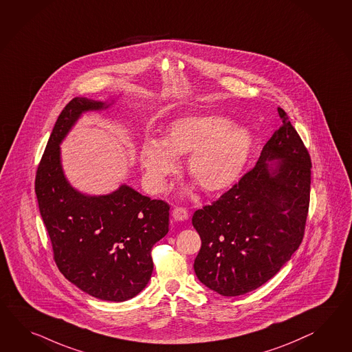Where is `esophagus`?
Returning <instances> with one entry per match:
<instances>
[{"instance_id": "obj_1", "label": "esophagus", "mask_w": 352, "mask_h": 352, "mask_svg": "<svg viewBox=\"0 0 352 352\" xmlns=\"http://www.w3.org/2000/svg\"><path fill=\"white\" fill-rule=\"evenodd\" d=\"M173 219L177 221H184L188 219V211L183 207H175L172 212Z\"/></svg>"}]
</instances>
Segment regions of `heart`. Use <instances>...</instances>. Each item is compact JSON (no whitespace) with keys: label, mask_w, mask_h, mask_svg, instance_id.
<instances>
[{"label":"heart","mask_w":352,"mask_h":352,"mask_svg":"<svg viewBox=\"0 0 352 352\" xmlns=\"http://www.w3.org/2000/svg\"><path fill=\"white\" fill-rule=\"evenodd\" d=\"M252 148L249 129L217 114H188L173 120L163 140L147 138L140 164L154 192L165 188L178 165L177 156L188 154L187 169L207 192H219L238 179Z\"/></svg>","instance_id":"1"}]
</instances>
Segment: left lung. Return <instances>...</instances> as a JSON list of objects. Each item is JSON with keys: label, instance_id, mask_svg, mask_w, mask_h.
<instances>
[{"label": "left lung", "instance_id": "1", "mask_svg": "<svg viewBox=\"0 0 352 352\" xmlns=\"http://www.w3.org/2000/svg\"><path fill=\"white\" fill-rule=\"evenodd\" d=\"M277 111L283 126L263 146L256 166L192 217L202 240L195 272L223 296L266 283L304 236L311 162L287 114Z\"/></svg>", "mask_w": 352, "mask_h": 352}]
</instances>
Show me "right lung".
Masks as SVG:
<instances>
[{
	"label": "right lung",
	"mask_w": 352,
	"mask_h": 352,
	"mask_svg": "<svg viewBox=\"0 0 352 352\" xmlns=\"http://www.w3.org/2000/svg\"><path fill=\"white\" fill-rule=\"evenodd\" d=\"M109 105L74 98L63 108L36 169L35 195L62 274L96 299L124 301L151 277V249L169 232V205L127 184L109 195H84L60 164V142L81 114Z\"/></svg>",
	"instance_id": "obj_1"
}]
</instances>
